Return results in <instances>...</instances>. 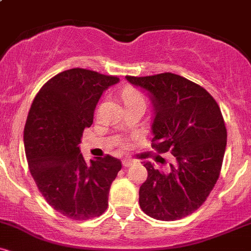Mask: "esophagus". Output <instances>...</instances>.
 <instances>
[{"label": "esophagus", "instance_id": "obj_1", "mask_svg": "<svg viewBox=\"0 0 251 251\" xmlns=\"http://www.w3.org/2000/svg\"><path fill=\"white\" fill-rule=\"evenodd\" d=\"M133 163H134L133 159H128V158H126V159L123 160V166L124 168H128V166H131Z\"/></svg>", "mask_w": 251, "mask_h": 251}]
</instances>
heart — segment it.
Returning <instances> with one entry per match:
<instances>
[{
  "instance_id": "obj_1",
  "label": "heart",
  "mask_w": 251,
  "mask_h": 251,
  "mask_svg": "<svg viewBox=\"0 0 251 251\" xmlns=\"http://www.w3.org/2000/svg\"><path fill=\"white\" fill-rule=\"evenodd\" d=\"M123 100L125 102V105H131V103L135 102H145V99H144V96L140 93L138 89L128 87L125 88L123 91Z\"/></svg>"
}]
</instances>
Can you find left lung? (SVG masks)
<instances>
[{
	"label": "left lung",
	"mask_w": 251,
	"mask_h": 251,
	"mask_svg": "<svg viewBox=\"0 0 251 251\" xmlns=\"http://www.w3.org/2000/svg\"><path fill=\"white\" fill-rule=\"evenodd\" d=\"M126 79L151 94L152 149L175 157L166 172L144 164L148 179L139 190L140 208L155 220H180L205 201L220 177L226 146L221 108L206 89L177 74Z\"/></svg>",
	"instance_id": "8db88e82"
}]
</instances>
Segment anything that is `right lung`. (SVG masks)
<instances>
[{
  "instance_id": "right-lung-1",
  "label": "right lung",
  "mask_w": 251,
  "mask_h": 251,
  "mask_svg": "<svg viewBox=\"0 0 251 251\" xmlns=\"http://www.w3.org/2000/svg\"><path fill=\"white\" fill-rule=\"evenodd\" d=\"M118 81L83 68L63 71L42 86L28 113L24 142L30 174L47 203L71 220L101 216L122 169L109 154L87 164L79 149L102 92Z\"/></svg>"
}]
</instances>
